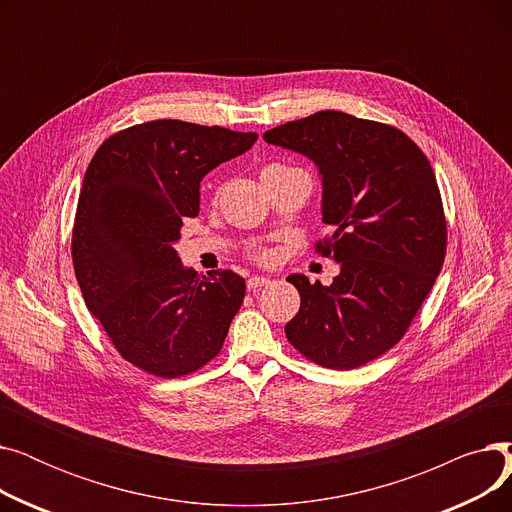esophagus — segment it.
I'll return each instance as SVG.
<instances>
[{
    "instance_id": "1",
    "label": "esophagus",
    "mask_w": 512,
    "mask_h": 512,
    "mask_svg": "<svg viewBox=\"0 0 512 512\" xmlns=\"http://www.w3.org/2000/svg\"><path fill=\"white\" fill-rule=\"evenodd\" d=\"M265 284H270V278H265V276H251V278L247 280V286H249V290L261 288V286H265Z\"/></svg>"
}]
</instances>
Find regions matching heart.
Segmentation results:
<instances>
[{
	"label": "heart",
	"instance_id": "heart-1",
	"mask_svg": "<svg viewBox=\"0 0 512 512\" xmlns=\"http://www.w3.org/2000/svg\"><path fill=\"white\" fill-rule=\"evenodd\" d=\"M270 168H284V166H267L265 170H270Z\"/></svg>",
	"mask_w": 512,
	"mask_h": 512
}]
</instances>
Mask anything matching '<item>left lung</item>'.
<instances>
[{
    "label": "left lung",
    "mask_w": 512,
    "mask_h": 512,
    "mask_svg": "<svg viewBox=\"0 0 512 512\" xmlns=\"http://www.w3.org/2000/svg\"><path fill=\"white\" fill-rule=\"evenodd\" d=\"M263 141L311 159L321 180L319 249L340 274L330 286L307 276L301 309L284 332L311 361L355 369L402 338L444 263L446 222L432 166L398 128L324 110L286 122Z\"/></svg>",
    "instance_id": "left-lung-1"
}]
</instances>
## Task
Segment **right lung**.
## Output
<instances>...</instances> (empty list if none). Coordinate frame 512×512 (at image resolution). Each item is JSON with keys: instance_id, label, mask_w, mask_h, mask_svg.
Instances as JSON below:
<instances>
[{"instance_id": "right-lung-1", "label": "right lung", "mask_w": 512, "mask_h": 512, "mask_svg": "<svg viewBox=\"0 0 512 512\" xmlns=\"http://www.w3.org/2000/svg\"><path fill=\"white\" fill-rule=\"evenodd\" d=\"M255 141L257 132L153 120L114 134L91 159L72 234L76 280L120 355L147 373L178 378L220 353L245 280L199 276L176 242L199 215L201 180Z\"/></svg>"}]
</instances>
